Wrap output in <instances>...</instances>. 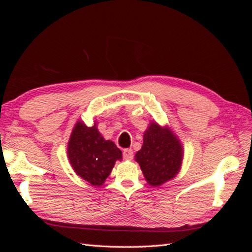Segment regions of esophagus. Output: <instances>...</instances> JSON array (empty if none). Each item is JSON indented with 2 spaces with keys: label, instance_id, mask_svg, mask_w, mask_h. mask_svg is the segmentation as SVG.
I'll return each instance as SVG.
<instances>
[{
  "label": "esophagus",
  "instance_id": "obj_1",
  "mask_svg": "<svg viewBox=\"0 0 252 252\" xmlns=\"http://www.w3.org/2000/svg\"><path fill=\"white\" fill-rule=\"evenodd\" d=\"M123 158L125 159H132V158H133V151H132V149H125L123 151Z\"/></svg>",
  "mask_w": 252,
  "mask_h": 252
}]
</instances>
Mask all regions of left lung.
I'll return each mask as SVG.
<instances>
[{"label": "left lung", "mask_w": 252, "mask_h": 252, "mask_svg": "<svg viewBox=\"0 0 252 252\" xmlns=\"http://www.w3.org/2000/svg\"><path fill=\"white\" fill-rule=\"evenodd\" d=\"M182 158V146L173 133L152 123L144 133L143 146L136 152L135 161L148 184L157 187L174 178L180 170Z\"/></svg>", "instance_id": "left-lung-1"}]
</instances>
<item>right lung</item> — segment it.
Wrapping results in <instances>:
<instances>
[{"instance_id":"right-lung-1","label":"right lung","mask_w":252,"mask_h":252,"mask_svg":"<svg viewBox=\"0 0 252 252\" xmlns=\"http://www.w3.org/2000/svg\"><path fill=\"white\" fill-rule=\"evenodd\" d=\"M74 171L93 186H101L108 178L122 151L111 141H106L94 126L78 122L67 149Z\"/></svg>"}]
</instances>
